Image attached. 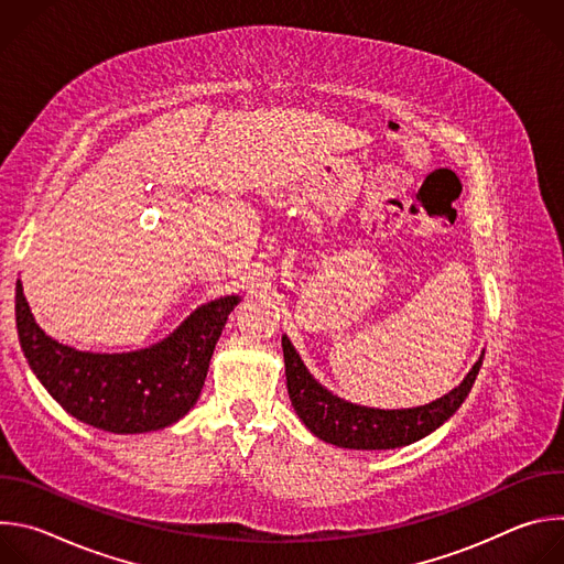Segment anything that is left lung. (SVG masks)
I'll use <instances>...</instances> for the list:
<instances>
[{"label":"left lung","instance_id":"left-lung-1","mask_svg":"<svg viewBox=\"0 0 564 564\" xmlns=\"http://www.w3.org/2000/svg\"><path fill=\"white\" fill-rule=\"evenodd\" d=\"M281 346L288 394L299 420L314 437L352 451H390L420 442L437 431L464 404L479 372L481 359H485V355H479L462 383L431 401V404L386 411L352 404V401L337 397L310 375L288 335L281 337Z\"/></svg>","mask_w":564,"mask_h":564}]
</instances>
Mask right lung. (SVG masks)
Instances as JSON below:
<instances>
[{
	"label": "right lung",
	"mask_w": 564,
	"mask_h": 564,
	"mask_svg": "<svg viewBox=\"0 0 564 564\" xmlns=\"http://www.w3.org/2000/svg\"><path fill=\"white\" fill-rule=\"evenodd\" d=\"M238 301L231 294L203 303L170 337L131 352H89L55 341L37 326L20 279L15 321L31 370L68 415L100 431L135 435L167 429L194 409Z\"/></svg>",
	"instance_id": "obj_1"
}]
</instances>
